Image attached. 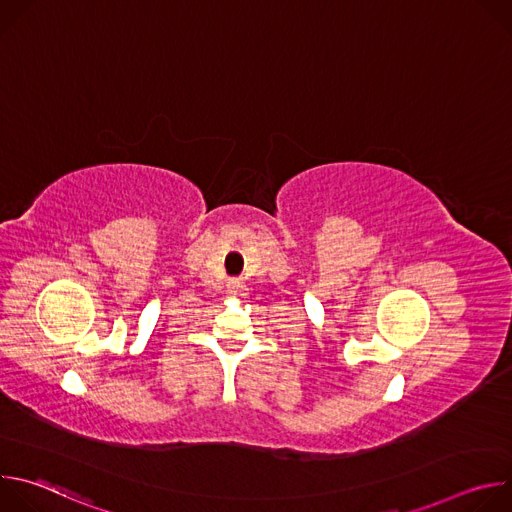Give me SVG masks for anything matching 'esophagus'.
<instances>
[{"label":"esophagus","mask_w":512,"mask_h":512,"mask_svg":"<svg viewBox=\"0 0 512 512\" xmlns=\"http://www.w3.org/2000/svg\"><path fill=\"white\" fill-rule=\"evenodd\" d=\"M241 287H243V283H241L239 279H231V281H229V291H231V294L237 296L239 291H241Z\"/></svg>","instance_id":"obj_1"}]
</instances>
